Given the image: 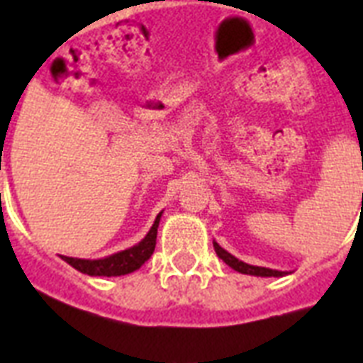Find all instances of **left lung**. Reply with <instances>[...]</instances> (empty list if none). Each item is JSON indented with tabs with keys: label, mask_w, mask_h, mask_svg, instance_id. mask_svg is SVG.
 <instances>
[{
	"label": "left lung",
	"mask_w": 363,
	"mask_h": 363,
	"mask_svg": "<svg viewBox=\"0 0 363 363\" xmlns=\"http://www.w3.org/2000/svg\"><path fill=\"white\" fill-rule=\"evenodd\" d=\"M213 247H215V252L216 256L224 262V264H228L232 269L239 271V273H242V275H254V277H284L288 275V271H277V269H269V267H259V265H250V264H245V262H241L239 258H235L233 254H230L228 250H224V248L218 245L216 241H213Z\"/></svg>",
	"instance_id": "obj_1"
}]
</instances>
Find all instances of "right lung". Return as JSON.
I'll return each instance as SVG.
<instances>
[{
	"instance_id": "1",
	"label": "right lung",
	"mask_w": 363,
	"mask_h": 363,
	"mask_svg": "<svg viewBox=\"0 0 363 363\" xmlns=\"http://www.w3.org/2000/svg\"><path fill=\"white\" fill-rule=\"evenodd\" d=\"M160 218H162V213L156 216V220H154L152 228L145 235V239H141L133 247L121 250V252H115L99 259L69 258V256H60V258L67 262L71 267H75L77 271H81V273L90 277H121L128 275V273H133V271L139 269L152 256L154 247H156Z\"/></svg>"
}]
</instances>
